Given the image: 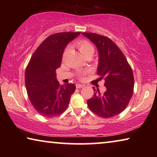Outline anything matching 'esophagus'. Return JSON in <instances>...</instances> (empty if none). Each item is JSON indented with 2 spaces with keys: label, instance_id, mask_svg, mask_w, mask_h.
<instances>
[{
  "label": "esophagus",
  "instance_id": "34e87169",
  "mask_svg": "<svg viewBox=\"0 0 157 157\" xmlns=\"http://www.w3.org/2000/svg\"><path fill=\"white\" fill-rule=\"evenodd\" d=\"M84 85H83V84H76V88H78V89L82 88V87H84Z\"/></svg>",
  "mask_w": 157,
  "mask_h": 157
}]
</instances>
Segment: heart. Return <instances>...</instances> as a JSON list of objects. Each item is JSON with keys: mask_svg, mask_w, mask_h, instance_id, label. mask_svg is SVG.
<instances>
[{"mask_svg": "<svg viewBox=\"0 0 157 157\" xmlns=\"http://www.w3.org/2000/svg\"><path fill=\"white\" fill-rule=\"evenodd\" d=\"M78 46L79 50L82 54V55H84L89 52H93L94 53V48L93 47L91 43H89L88 41L86 40H82L78 42Z\"/></svg>", "mask_w": 157, "mask_h": 157, "instance_id": "b5f03b06", "label": "heart"}]
</instances>
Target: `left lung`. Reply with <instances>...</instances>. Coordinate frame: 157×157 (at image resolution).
<instances>
[{
    "label": "left lung",
    "instance_id": "8db88e82",
    "mask_svg": "<svg viewBox=\"0 0 157 157\" xmlns=\"http://www.w3.org/2000/svg\"><path fill=\"white\" fill-rule=\"evenodd\" d=\"M96 46L98 52V74L105 78L106 91L94 88V96L87 100L91 111L102 118L118 115L125 109L133 95L134 80L128 62L119 48L108 37L83 33Z\"/></svg>",
    "mask_w": 157,
    "mask_h": 157
}]
</instances>
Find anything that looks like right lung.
<instances>
[{"mask_svg":"<svg viewBox=\"0 0 157 157\" xmlns=\"http://www.w3.org/2000/svg\"><path fill=\"white\" fill-rule=\"evenodd\" d=\"M80 33L68 32L52 34L32 55L25 70V87L32 105L41 116L55 117L68 107L76 86L69 83L60 85L56 69L60 67L66 46Z\"/></svg>","mask_w":157,"mask_h":157,"instance_id":"right-lung-1","label":"right lung"}]
</instances>
